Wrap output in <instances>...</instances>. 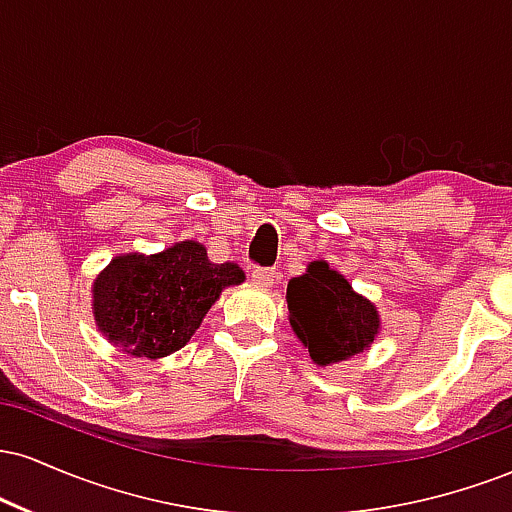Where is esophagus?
<instances>
[{
  "mask_svg": "<svg viewBox=\"0 0 512 512\" xmlns=\"http://www.w3.org/2000/svg\"><path fill=\"white\" fill-rule=\"evenodd\" d=\"M252 281H255L257 286H262V289H269V286L274 284V269L257 267L255 272H252Z\"/></svg>",
  "mask_w": 512,
  "mask_h": 512,
  "instance_id": "1",
  "label": "esophagus"
}]
</instances>
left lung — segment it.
<instances>
[{
    "mask_svg": "<svg viewBox=\"0 0 512 512\" xmlns=\"http://www.w3.org/2000/svg\"><path fill=\"white\" fill-rule=\"evenodd\" d=\"M291 330L317 366H332L361 354L380 334L375 303L351 289L327 260H315L286 286Z\"/></svg>",
    "mask_w": 512,
    "mask_h": 512,
    "instance_id": "8db88e82",
    "label": "left lung"
}]
</instances>
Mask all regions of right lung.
<instances>
[{"instance_id":"obj_1","label":"right lung","mask_w":512,"mask_h":512,"mask_svg":"<svg viewBox=\"0 0 512 512\" xmlns=\"http://www.w3.org/2000/svg\"><path fill=\"white\" fill-rule=\"evenodd\" d=\"M243 281L236 262L214 264L197 240L125 252L93 279V320L122 354L156 361L190 342L221 291Z\"/></svg>"}]
</instances>
